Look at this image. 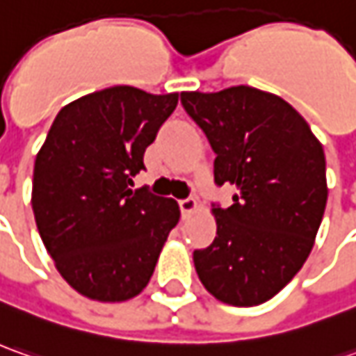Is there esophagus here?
I'll return each instance as SVG.
<instances>
[{
	"instance_id": "1",
	"label": "esophagus",
	"mask_w": 356,
	"mask_h": 356,
	"mask_svg": "<svg viewBox=\"0 0 356 356\" xmlns=\"http://www.w3.org/2000/svg\"><path fill=\"white\" fill-rule=\"evenodd\" d=\"M179 209H181L183 218H187V216L197 209V201H195V199H181V201H179Z\"/></svg>"
}]
</instances>
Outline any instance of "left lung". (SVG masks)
<instances>
[{
	"instance_id": "1",
	"label": "left lung",
	"mask_w": 356,
	"mask_h": 356,
	"mask_svg": "<svg viewBox=\"0 0 356 356\" xmlns=\"http://www.w3.org/2000/svg\"><path fill=\"white\" fill-rule=\"evenodd\" d=\"M181 104L216 154V185L236 187L230 207L213 204L216 236L193 252L195 270L222 303L260 305L313 248L327 202L323 145L286 100L258 88L181 92Z\"/></svg>"
}]
</instances>
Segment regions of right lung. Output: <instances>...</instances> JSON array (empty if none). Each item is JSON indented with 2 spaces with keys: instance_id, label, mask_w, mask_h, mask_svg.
<instances>
[{
  "instance_id": "add662e5",
  "label": "right lung",
  "mask_w": 356,
  "mask_h": 356,
  "mask_svg": "<svg viewBox=\"0 0 356 356\" xmlns=\"http://www.w3.org/2000/svg\"><path fill=\"white\" fill-rule=\"evenodd\" d=\"M179 94L112 86L56 114L33 171V213L56 270L79 293L126 301L154 274L179 204L131 189Z\"/></svg>"
}]
</instances>
